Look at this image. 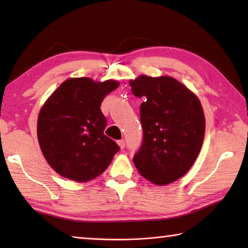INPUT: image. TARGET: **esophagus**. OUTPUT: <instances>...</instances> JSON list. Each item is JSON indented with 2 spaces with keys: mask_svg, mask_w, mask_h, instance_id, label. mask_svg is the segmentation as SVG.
<instances>
[{
  "mask_svg": "<svg viewBox=\"0 0 248 248\" xmlns=\"http://www.w3.org/2000/svg\"><path fill=\"white\" fill-rule=\"evenodd\" d=\"M118 145L120 146V149H124L125 148V141L124 140H119Z\"/></svg>",
  "mask_w": 248,
  "mask_h": 248,
  "instance_id": "34e87169",
  "label": "esophagus"
}]
</instances>
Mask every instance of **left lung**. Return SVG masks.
Wrapping results in <instances>:
<instances>
[{"label": "left lung", "instance_id": "1", "mask_svg": "<svg viewBox=\"0 0 248 248\" xmlns=\"http://www.w3.org/2000/svg\"><path fill=\"white\" fill-rule=\"evenodd\" d=\"M137 97H143L140 119L143 139L133 163L144 178L167 185L187 173L204 138V115L197 96L170 77L140 75L129 82Z\"/></svg>", "mask_w": 248, "mask_h": 248}]
</instances>
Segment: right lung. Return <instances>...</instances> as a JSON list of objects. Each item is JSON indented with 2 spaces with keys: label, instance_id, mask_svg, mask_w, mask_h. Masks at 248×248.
Wrapping results in <instances>:
<instances>
[{
  "label": "right lung",
  "instance_id": "1",
  "mask_svg": "<svg viewBox=\"0 0 248 248\" xmlns=\"http://www.w3.org/2000/svg\"><path fill=\"white\" fill-rule=\"evenodd\" d=\"M119 83L69 78L41 108L37 124L39 145L49 165L65 178L83 183L97 177L120 150L104 134L100 105Z\"/></svg>",
  "mask_w": 248,
  "mask_h": 248
}]
</instances>
